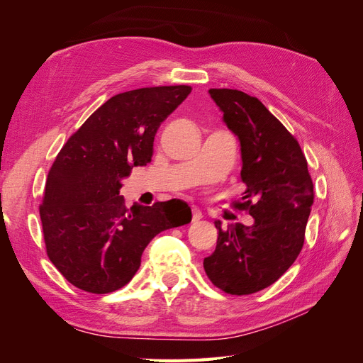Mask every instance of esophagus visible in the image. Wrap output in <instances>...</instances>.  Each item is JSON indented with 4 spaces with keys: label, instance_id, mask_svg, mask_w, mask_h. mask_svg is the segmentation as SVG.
<instances>
[{
    "label": "esophagus",
    "instance_id": "34e87169",
    "mask_svg": "<svg viewBox=\"0 0 363 363\" xmlns=\"http://www.w3.org/2000/svg\"><path fill=\"white\" fill-rule=\"evenodd\" d=\"M203 218V213H201V211L196 206H192V221L195 223V221H200V219Z\"/></svg>",
    "mask_w": 363,
    "mask_h": 363
}]
</instances>
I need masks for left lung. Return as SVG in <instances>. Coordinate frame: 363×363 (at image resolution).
Returning <instances> with one entry per match:
<instances>
[{"label": "left lung", "mask_w": 363, "mask_h": 363, "mask_svg": "<svg viewBox=\"0 0 363 363\" xmlns=\"http://www.w3.org/2000/svg\"><path fill=\"white\" fill-rule=\"evenodd\" d=\"M225 125L240 142L245 183L242 201L255 224L227 230L221 221L216 248L203 265L221 291L248 295L277 281L298 257L313 204V183L296 139L256 96L236 89H211Z\"/></svg>", "instance_id": "8db88e82"}]
</instances>
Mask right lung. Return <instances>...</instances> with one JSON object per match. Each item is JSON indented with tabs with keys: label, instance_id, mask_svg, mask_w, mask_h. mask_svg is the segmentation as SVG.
Returning a JSON list of instances; mask_svg holds the SVG:
<instances>
[{
	"label": "right lung",
	"instance_id": "right-lung-1",
	"mask_svg": "<svg viewBox=\"0 0 363 363\" xmlns=\"http://www.w3.org/2000/svg\"><path fill=\"white\" fill-rule=\"evenodd\" d=\"M191 91L157 86L112 96L54 160L39 207L43 240L52 265L75 288L108 294L125 286L152 238L191 223L182 200L127 208L119 195L133 167L151 162L160 124Z\"/></svg>",
	"mask_w": 363,
	"mask_h": 363
}]
</instances>
